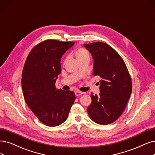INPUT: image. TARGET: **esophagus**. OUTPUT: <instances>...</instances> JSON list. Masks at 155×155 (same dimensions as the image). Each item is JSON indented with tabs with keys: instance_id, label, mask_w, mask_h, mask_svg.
I'll use <instances>...</instances> for the list:
<instances>
[{
	"instance_id": "1",
	"label": "esophagus",
	"mask_w": 155,
	"mask_h": 155,
	"mask_svg": "<svg viewBox=\"0 0 155 155\" xmlns=\"http://www.w3.org/2000/svg\"><path fill=\"white\" fill-rule=\"evenodd\" d=\"M74 93H75V95H76L77 96H80V95H81V94H84V93L81 92V91H76L75 92H74Z\"/></svg>"
}]
</instances>
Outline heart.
Segmentation results:
<instances>
[{
  "label": "heart",
  "instance_id": "b5f03b06",
  "mask_svg": "<svg viewBox=\"0 0 155 155\" xmlns=\"http://www.w3.org/2000/svg\"><path fill=\"white\" fill-rule=\"evenodd\" d=\"M76 55L78 59H81L86 57H90V54L89 51L86 49L83 48H79L76 51ZM66 60H67V58L65 59L64 61H66Z\"/></svg>",
  "mask_w": 155,
  "mask_h": 155
}]
</instances>
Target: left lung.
I'll list each match as a JSON object with an SVG mask.
<instances>
[{"mask_svg":"<svg viewBox=\"0 0 155 155\" xmlns=\"http://www.w3.org/2000/svg\"><path fill=\"white\" fill-rule=\"evenodd\" d=\"M94 59L93 74L100 76V94H91L87 108L90 118L102 125L110 124L121 116L130 97L132 84L122 57L110 45L101 42L84 44Z\"/></svg>","mask_w":155,"mask_h":155,"instance_id":"8db88e82","label":"left lung"}]
</instances>
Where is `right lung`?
Instances as JSON below:
<instances>
[{
	"instance_id": "add662e5",
	"label": "right lung",
	"mask_w": 155,
	"mask_h": 155,
	"mask_svg": "<svg viewBox=\"0 0 155 155\" xmlns=\"http://www.w3.org/2000/svg\"><path fill=\"white\" fill-rule=\"evenodd\" d=\"M74 44L47 39L28 55L22 71L21 87L26 104L38 119L48 127L64 123L75 100L73 91L57 89L61 58Z\"/></svg>"
}]
</instances>
